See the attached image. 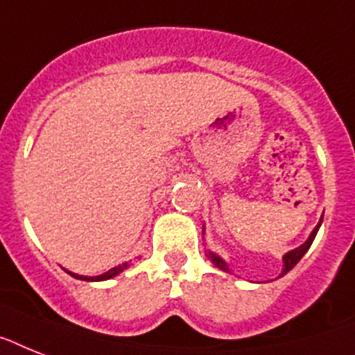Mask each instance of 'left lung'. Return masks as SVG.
Segmentation results:
<instances>
[{
  "label": "left lung",
  "instance_id": "obj_1",
  "mask_svg": "<svg viewBox=\"0 0 355 355\" xmlns=\"http://www.w3.org/2000/svg\"><path fill=\"white\" fill-rule=\"evenodd\" d=\"M321 223H322V217H321V220L318 223V226L312 230L310 237H308L306 241L301 244V246L295 248V250H290V252L282 255V272H281V275H279V277L286 275V273L290 272V270H292V268L295 266L299 261H301L302 255L308 252V248L312 246L313 239H315V235H318V232H319V227H321ZM202 233H204V230H202ZM207 259H209V261H211L213 264L218 268V270H223V272H226V273H232V270H230V266H227V262L224 261L223 257H218L217 253L211 252V250H207Z\"/></svg>",
  "mask_w": 355,
  "mask_h": 355
}]
</instances>
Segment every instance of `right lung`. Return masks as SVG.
<instances>
[{"label":"right lung","mask_w":355,"mask_h":355,"mask_svg":"<svg viewBox=\"0 0 355 355\" xmlns=\"http://www.w3.org/2000/svg\"><path fill=\"white\" fill-rule=\"evenodd\" d=\"M131 266L129 262H122V264H118V266L111 268L109 272L102 273V275H94V277H87V275H78V273H73V272H69V270H65V272L69 273V275H73L74 279H80V281H107V279H112V277H116L118 273H122L123 270H128V268Z\"/></svg>","instance_id":"1"}]
</instances>
